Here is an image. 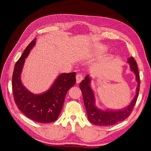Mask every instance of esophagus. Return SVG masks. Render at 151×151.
I'll return each mask as SVG.
<instances>
[{"mask_svg":"<svg viewBox=\"0 0 151 151\" xmlns=\"http://www.w3.org/2000/svg\"><path fill=\"white\" fill-rule=\"evenodd\" d=\"M76 82L80 83L83 80V75L81 73H78L76 75Z\"/></svg>","mask_w":151,"mask_h":151,"instance_id":"esophagus-1","label":"esophagus"}]
</instances>
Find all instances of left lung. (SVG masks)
I'll return each mask as SVG.
<instances>
[{
  "label": "left lung",
  "mask_w": 151,
  "mask_h": 151,
  "mask_svg": "<svg viewBox=\"0 0 151 151\" xmlns=\"http://www.w3.org/2000/svg\"><path fill=\"white\" fill-rule=\"evenodd\" d=\"M128 62L130 63V68L134 72L136 76V81L138 83L136 89V95L134 98L131 103L123 110H108L103 111L99 110L95 105V97L93 92L90 87V78L89 76H86L84 80L80 84V88L81 89L83 95V100L87 112L88 120L92 124L99 126H110L116 124L119 122L124 121L129 117L130 114L135 106L136 101L138 97L140 78L138 72V67L137 63L133 57H130L128 59Z\"/></svg>",
  "instance_id": "8db88e82"
}]
</instances>
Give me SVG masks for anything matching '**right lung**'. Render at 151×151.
I'll list each match as a JSON object with an SVG mask.
<instances>
[{"mask_svg": "<svg viewBox=\"0 0 151 151\" xmlns=\"http://www.w3.org/2000/svg\"><path fill=\"white\" fill-rule=\"evenodd\" d=\"M35 44L36 39L29 43L15 63L12 76L13 94L17 108L27 117L38 123H52L58 118L67 92L76 84V73L61 74L47 91L41 95L32 93L22 84L21 73L25 58Z\"/></svg>", "mask_w": 151, "mask_h": 151, "instance_id": "add662e5", "label": "right lung"}]
</instances>
